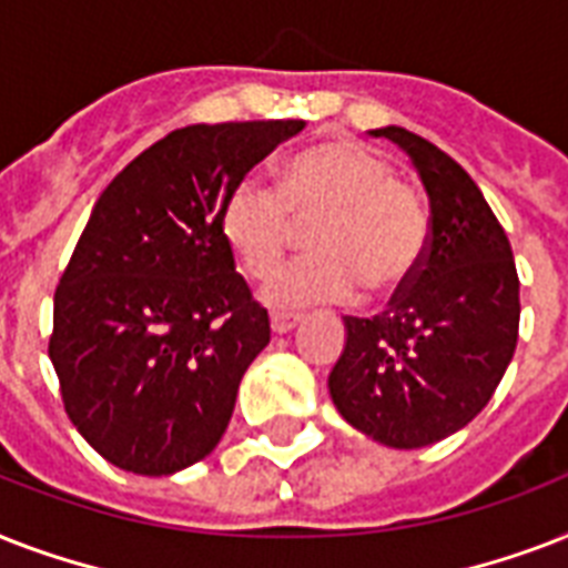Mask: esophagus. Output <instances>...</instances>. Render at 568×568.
<instances>
[{
    "label": "esophagus",
    "instance_id": "esophagus-1",
    "mask_svg": "<svg viewBox=\"0 0 568 568\" xmlns=\"http://www.w3.org/2000/svg\"><path fill=\"white\" fill-rule=\"evenodd\" d=\"M297 324H301V315H297V312H274V315H271V329L280 333V336L297 327Z\"/></svg>",
    "mask_w": 568,
    "mask_h": 568
}]
</instances>
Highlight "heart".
Listing matches in <instances>:
<instances>
[{
    "label": "heart",
    "instance_id": "b5f03b06",
    "mask_svg": "<svg viewBox=\"0 0 568 568\" xmlns=\"http://www.w3.org/2000/svg\"><path fill=\"white\" fill-rule=\"evenodd\" d=\"M310 226L312 253L265 285L274 306L345 301L363 283L392 294L415 274L427 247V209L415 185L354 141H329L292 155L280 189L241 176L221 209V232L239 267L265 280Z\"/></svg>",
    "mask_w": 568,
    "mask_h": 568
}]
</instances>
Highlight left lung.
<instances>
[{"mask_svg":"<svg viewBox=\"0 0 568 568\" xmlns=\"http://www.w3.org/2000/svg\"><path fill=\"white\" fill-rule=\"evenodd\" d=\"M413 159L430 196L422 265L374 318L347 315L329 374L338 413L388 448H424L475 418L516 351L519 274L475 180L427 138L374 129Z\"/></svg>","mask_w":568,"mask_h":568,"instance_id":"obj_1","label":"left lung"}]
</instances>
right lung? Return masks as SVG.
Listing matches in <instances>:
<instances>
[{
    "instance_id": "obj_1",
    "label": "right lung",
    "mask_w": 568,
    "mask_h": 568,
    "mask_svg": "<svg viewBox=\"0 0 568 568\" xmlns=\"http://www.w3.org/2000/svg\"><path fill=\"white\" fill-rule=\"evenodd\" d=\"M303 120L196 123L155 141L93 205L55 288L49 356L75 430L123 471L209 457L271 321L221 232L230 189Z\"/></svg>"
}]
</instances>
